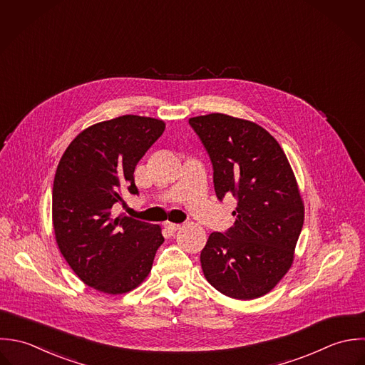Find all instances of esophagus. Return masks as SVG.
<instances>
[{
	"label": "esophagus",
	"instance_id": "obj_1",
	"mask_svg": "<svg viewBox=\"0 0 365 365\" xmlns=\"http://www.w3.org/2000/svg\"><path fill=\"white\" fill-rule=\"evenodd\" d=\"M165 228L170 232H177L178 230H181V225L180 224H173V222H165Z\"/></svg>",
	"mask_w": 365,
	"mask_h": 365
}]
</instances>
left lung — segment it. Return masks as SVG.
<instances>
[{"label": "left lung", "instance_id": "left-lung-1", "mask_svg": "<svg viewBox=\"0 0 365 365\" xmlns=\"http://www.w3.org/2000/svg\"><path fill=\"white\" fill-rule=\"evenodd\" d=\"M207 150L220 201L237 198L235 224L212 232L201 250L207 280L222 294L250 300L287 273L303 228L304 207L279 143L256 123L222 113L191 118Z\"/></svg>", "mask_w": 365, "mask_h": 365}]
</instances>
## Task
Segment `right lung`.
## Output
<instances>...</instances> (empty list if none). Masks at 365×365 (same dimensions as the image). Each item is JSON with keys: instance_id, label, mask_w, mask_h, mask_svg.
I'll return each instance as SVG.
<instances>
[{"instance_id": "1", "label": "right lung", "mask_w": 365, "mask_h": 365, "mask_svg": "<svg viewBox=\"0 0 365 365\" xmlns=\"http://www.w3.org/2000/svg\"><path fill=\"white\" fill-rule=\"evenodd\" d=\"M163 120L125 115L98 123L69 144L52 188V221L61 253L88 286L109 294L137 287L150 273L161 228L120 214L123 191L138 195L134 168L163 134Z\"/></svg>"}]
</instances>
